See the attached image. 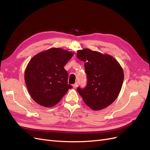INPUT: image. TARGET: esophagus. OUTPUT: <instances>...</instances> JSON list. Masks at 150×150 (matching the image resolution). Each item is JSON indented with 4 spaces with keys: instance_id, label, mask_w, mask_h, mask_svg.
I'll list each match as a JSON object with an SVG mask.
<instances>
[{
    "instance_id": "obj_1",
    "label": "esophagus",
    "mask_w": 150,
    "mask_h": 150,
    "mask_svg": "<svg viewBox=\"0 0 150 150\" xmlns=\"http://www.w3.org/2000/svg\"><path fill=\"white\" fill-rule=\"evenodd\" d=\"M78 83H76L75 84H74L73 85H72V86H73V88L74 89H76L77 87H78Z\"/></svg>"
}]
</instances>
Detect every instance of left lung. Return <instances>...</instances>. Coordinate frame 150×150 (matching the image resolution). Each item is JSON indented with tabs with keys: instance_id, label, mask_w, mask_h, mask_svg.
Wrapping results in <instances>:
<instances>
[{
	"instance_id": "obj_1",
	"label": "left lung",
	"mask_w": 150,
	"mask_h": 150,
	"mask_svg": "<svg viewBox=\"0 0 150 150\" xmlns=\"http://www.w3.org/2000/svg\"><path fill=\"white\" fill-rule=\"evenodd\" d=\"M77 57L84 61L87 84L77 91L86 105L94 111L110 106L118 96L124 79L119 62L108 54L89 49L79 50Z\"/></svg>"
}]
</instances>
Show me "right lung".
<instances>
[{
  "mask_svg": "<svg viewBox=\"0 0 150 150\" xmlns=\"http://www.w3.org/2000/svg\"><path fill=\"white\" fill-rule=\"evenodd\" d=\"M73 52L51 48L36 54L29 61L24 79L32 98L44 107H52L72 88L64 68Z\"/></svg>",
  "mask_w": 150,
  "mask_h": 150,
  "instance_id": "1",
  "label": "right lung"
}]
</instances>
